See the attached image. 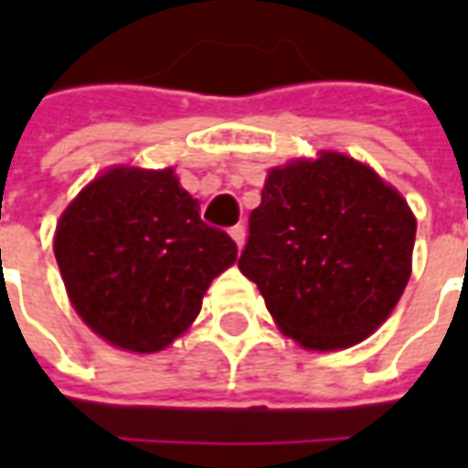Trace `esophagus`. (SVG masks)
<instances>
[{"instance_id":"1","label":"esophagus","mask_w":468,"mask_h":468,"mask_svg":"<svg viewBox=\"0 0 468 468\" xmlns=\"http://www.w3.org/2000/svg\"><path fill=\"white\" fill-rule=\"evenodd\" d=\"M230 238H233L238 248H243V243H245V228H243V225H235V228H230Z\"/></svg>"}]
</instances>
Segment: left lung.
I'll use <instances>...</instances> for the list:
<instances>
[{
  "label": "left lung",
  "instance_id": "1",
  "mask_svg": "<svg viewBox=\"0 0 468 468\" xmlns=\"http://www.w3.org/2000/svg\"><path fill=\"white\" fill-rule=\"evenodd\" d=\"M248 228L240 273L278 328L311 351L361 344L411 278V207L341 153L273 167Z\"/></svg>",
  "mask_w": 468,
  "mask_h": 468
}]
</instances>
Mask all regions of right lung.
Listing matches in <instances>:
<instances>
[{"label": "right lung", "mask_w": 468, "mask_h": 468, "mask_svg": "<svg viewBox=\"0 0 468 468\" xmlns=\"http://www.w3.org/2000/svg\"><path fill=\"white\" fill-rule=\"evenodd\" d=\"M55 258L75 311L100 338L154 353L190 328L238 245L200 220V203L170 167H112L67 205Z\"/></svg>", "instance_id": "1"}]
</instances>
